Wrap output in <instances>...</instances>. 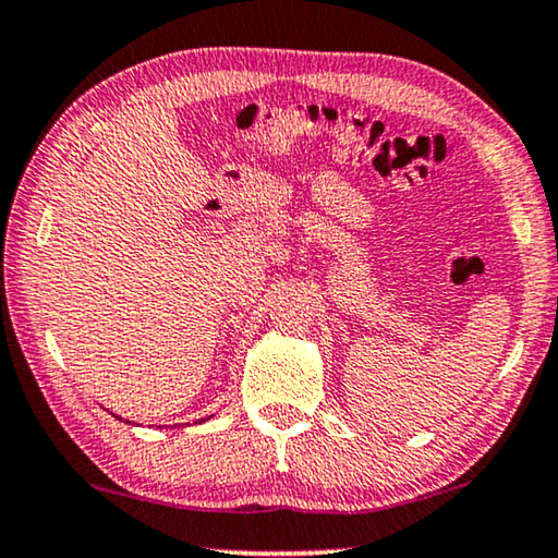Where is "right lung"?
<instances>
[{"label":"right lung","mask_w":558,"mask_h":558,"mask_svg":"<svg viewBox=\"0 0 558 558\" xmlns=\"http://www.w3.org/2000/svg\"><path fill=\"white\" fill-rule=\"evenodd\" d=\"M118 420H123V417H118ZM204 420H206V417H201V420H198V423H204Z\"/></svg>","instance_id":"obj_1"}]
</instances>
